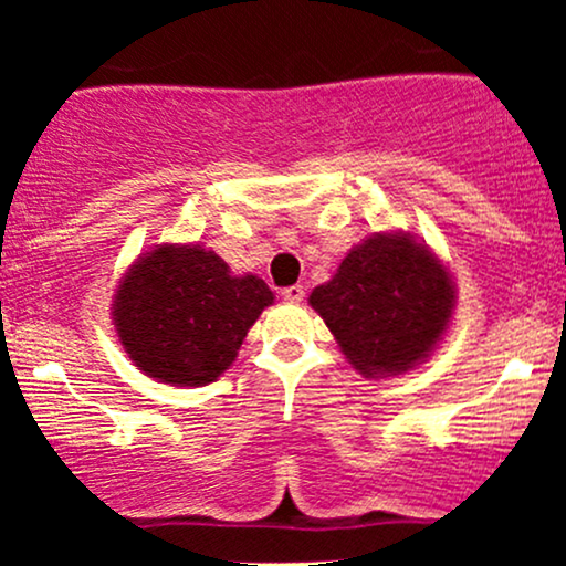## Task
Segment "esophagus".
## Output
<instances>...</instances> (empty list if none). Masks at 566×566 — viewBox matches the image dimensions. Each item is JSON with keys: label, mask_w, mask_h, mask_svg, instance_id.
Here are the masks:
<instances>
[{"label": "esophagus", "mask_w": 566, "mask_h": 566, "mask_svg": "<svg viewBox=\"0 0 566 566\" xmlns=\"http://www.w3.org/2000/svg\"><path fill=\"white\" fill-rule=\"evenodd\" d=\"M282 297L287 303H301L303 297H305V290H303V284H292V287H284L282 290Z\"/></svg>", "instance_id": "obj_1"}]
</instances>
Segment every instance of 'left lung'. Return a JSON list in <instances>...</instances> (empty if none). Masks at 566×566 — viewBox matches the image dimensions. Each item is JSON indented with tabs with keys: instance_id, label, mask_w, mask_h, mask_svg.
<instances>
[{
	"instance_id": "1",
	"label": "left lung",
	"mask_w": 566,
	"mask_h": 566,
	"mask_svg": "<svg viewBox=\"0 0 566 566\" xmlns=\"http://www.w3.org/2000/svg\"><path fill=\"white\" fill-rule=\"evenodd\" d=\"M308 303L367 378L399 375L426 359L452 316L447 269L405 233H375L354 247Z\"/></svg>"
}]
</instances>
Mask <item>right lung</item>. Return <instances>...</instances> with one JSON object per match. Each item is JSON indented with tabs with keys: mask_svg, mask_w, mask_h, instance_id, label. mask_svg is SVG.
Wrapping results in <instances>:
<instances>
[{
	"mask_svg": "<svg viewBox=\"0 0 566 566\" xmlns=\"http://www.w3.org/2000/svg\"><path fill=\"white\" fill-rule=\"evenodd\" d=\"M274 292L263 279L233 276L229 263L199 244H161L125 274L114 324L129 359L148 378L207 386L237 350Z\"/></svg>",
	"mask_w": 566,
	"mask_h": 566,
	"instance_id": "1",
	"label": "right lung"
}]
</instances>
